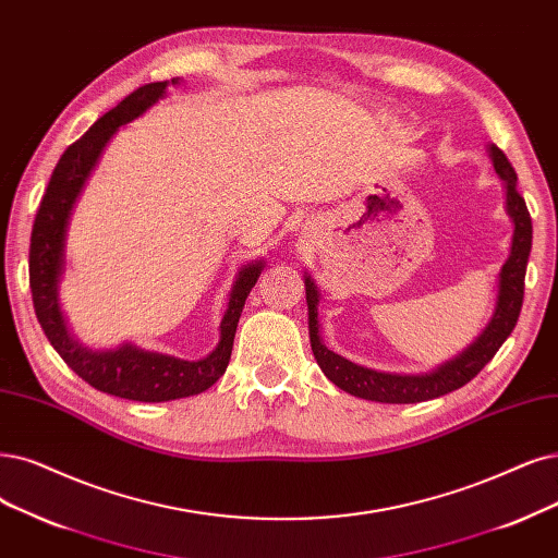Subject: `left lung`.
<instances>
[{
  "label": "left lung",
  "mask_w": 558,
  "mask_h": 558,
  "mask_svg": "<svg viewBox=\"0 0 558 558\" xmlns=\"http://www.w3.org/2000/svg\"><path fill=\"white\" fill-rule=\"evenodd\" d=\"M489 156L494 160V170L506 183V209L514 222L510 257L504 264L499 274V296L497 311L492 315V322L483 331V336L473 342L466 352L458 359L448 361L429 375H386L377 369H367L356 363L333 354L331 349L324 347L319 340V324H317V303L319 294L311 278H305V301H307V328H311V344L313 354L322 373L331 379L338 388L347 390L356 398L388 402V404H414L432 398H441L450 390H458L476 377L481 369L499 352V347L512 333L514 324L520 319L522 301H524V276L526 262L531 253L533 225L526 209L524 197L518 193V174H514L506 154L492 144Z\"/></svg>",
  "instance_id": "obj_1"
}]
</instances>
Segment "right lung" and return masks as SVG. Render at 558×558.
<instances>
[{
	"mask_svg": "<svg viewBox=\"0 0 558 558\" xmlns=\"http://www.w3.org/2000/svg\"><path fill=\"white\" fill-rule=\"evenodd\" d=\"M174 82L177 80H172V85ZM165 87H168V82H151V85L135 89L61 154L36 211L29 243L32 303L38 324L57 349V354L66 361L77 377L96 390L137 402H168L197 396L225 375L245 299L262 274V262L245 266L239 274L230 303H227V313L220 322V342L214 354L202 361H181L174 356L142 352L133 344H123L114 352H89V349L71 340L57 305V280L61 264H64V236L73 204L108 140L123 123L133 121L151 108L165 94Z\"/></svg>",
	"mask_w": 558,
	"mask_h": 558,
	"instance_id": "1",
	"label": "right lung"
}]
</instances>
